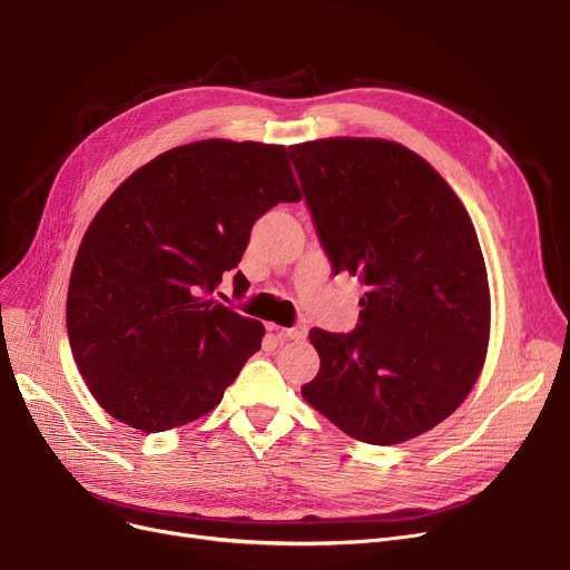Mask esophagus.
<instances>
[{
  "mask_svg": "<svg viewBox=\"0 0 570 570\" xmlns=\"http://www.w3.org/2000/svg\"><path fill=\"white\" fill-rule=\"evenodd\" d=\"M269 331H275L279 340H293V342H303L307 337V327L305 325H295V327H279L275 323H269Z\"/></svg>",
  "mask_w": 570,
  "mask_h": 570,
  "instance_id": "1",
  "label": "esophagus"
}]
</instances>
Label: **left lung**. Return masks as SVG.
I'll use <instances>...</instances> for the list:
<instances>
[{"instance_id":"1","label":"left lung","mask_w":570,"mask_h":570,"mask_svg":"<svg viewBox=\"0 0 570 570\" xmlns=\"http://www.w3.org/2000/svg\"><path fill=\"white\" fill-rule=\"evenodd\" d=\"M335 275L367 286L351 335L314 327L303 397L344 434L393 445L445 421L481 376L490 284L466 207L409 147L318 138L288 147Z\"/></svg>"}]
</instances>
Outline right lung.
<instances>
[{
	"label": "right lung",
	"mask_w": 570,
	"mask_h": 570,
	"mask_svg": "<svg viewBox=\"0 0 570 570\" xmlns=\"http://www.w3.org/2000/svg\"><path fill=\"white\" fill-rule=\"evenodd\" d=\"M284 145L207 138L134 170L85 230L67 333L115 421L166 432L213 411L261 348L263 323L213 301L254 222L301 200ZM245 291L247 279L235 275Z\"/></svg>",
	"instance_id": "add662e5"
}]
</instances>
